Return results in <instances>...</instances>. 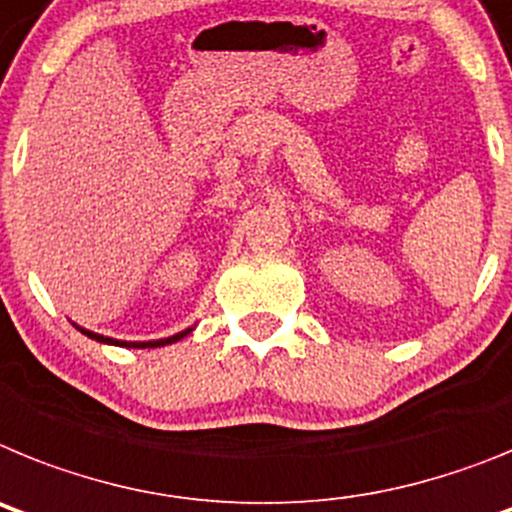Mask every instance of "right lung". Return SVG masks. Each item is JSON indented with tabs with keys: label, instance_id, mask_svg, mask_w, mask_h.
<instances>
[{
	"label": "right lung",
	"instance_id": "add662e5",
	"mask_svg": "<svg viewBox=\"0 0 512 512\" xmlns=\"http://www.w3.org/2000/svg\"><path fill=\"white\" fill-rule=\"evenodd\" d=\"M79 332L87 337H92V340L97 342H105V345H121V348H162V345H172V342L182 340V337H188L190 332H193V327H188L185 332H177V335L172 337H164V340H149V342H123V340H113V337H105V335H97V332H90V330H82L79 327Z\"/></svg>",
	"mask_w": 512,
	"mask_h": 512
}]
</instances>
